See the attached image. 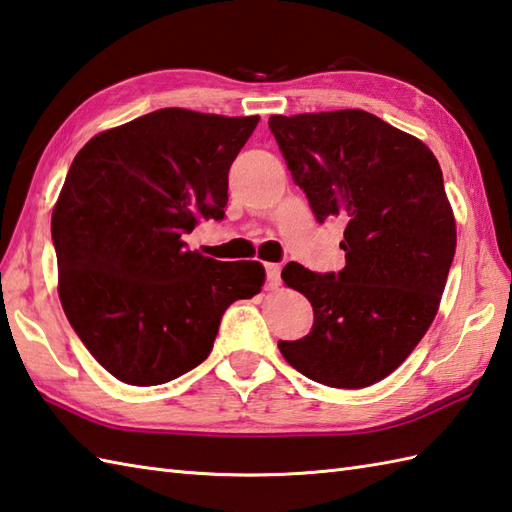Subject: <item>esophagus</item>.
Listing matches in <instances>:
<instances>
[{
	"label": "esophagus",
	"instance_id": "esophagus-1",
	"mask_svg": "<svg viewBox=\"0 0 512 512\" xmlns=\"http://www.w3.org/2000/svg\"><path fill=\"white\" fill-rule=\"evenodd\" d=\"M265 271H267V285L269 287H278L280 285V265L267 263Z\"/></svg>",
	"mask_w": 512,
	"mask_h": 512
}]
</instances>
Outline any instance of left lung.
<instances>
[{"label":"left lung","instance_id":"left-lung-1","mask_svg":"<svg viewBox=\"0 0 512 512\" xmlns=\"http://www.w3.org/2000/svg\"><path fill=\"white\" fill-rule=\"evenodd\" d=\"M269 129L315 219L346 221L342 271L282 269L309 298L313 326L278 348L317 383L368 388L416 348L445 291L456 221L442 170L414 135L361 109L271 116Z\"/></svg>","mask_w":512,"mask_h":512}]
</instances>
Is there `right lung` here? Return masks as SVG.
Segmentation results:
<instances>
[{
	"instance_id": "1",
	"label": "right lung",
	"mask_w": 512,
	"mask_h": 512,
	"mask_svg": "<svg viewBox=\"0 0 512 512\" xmlns=\"http://www.w3.org/2000/svg\"><path fill=\"white\" fill-rule=\"evenodd\" d=\"M258 120L157 109L74 157L52 212L59 298L122 383L146 388L197 368L227 306L263 287L256 260L219 263L184 243L199 221H223L227 173Z\"/></svg>"
}]
</instances>
